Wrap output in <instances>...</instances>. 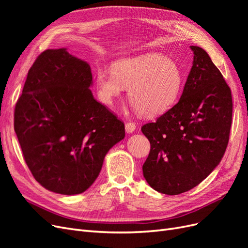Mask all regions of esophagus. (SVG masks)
Returning a JSON list of instances; mask_svg holds the SVG:
<instances>
[{
	"mask_svg": "<svg viewBox=\"0 0 248 248\" xmlns=\"http://www.w3.org/2000/svg\"><path fill=\"white\" fill-rule=\"evenodd\" d=\"M137 126L133 122H127L125 124V130L127 133H132L134 130H136Z\"/></svg>",
	"mask_w": 248,
	"mask_h": 248,
	"instance_id": "esophagus-1",
	"label": "esophagus"
}]
</instances>
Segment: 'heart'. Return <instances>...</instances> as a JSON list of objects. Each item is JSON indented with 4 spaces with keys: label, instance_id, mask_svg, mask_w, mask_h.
Returning <instances> with one entry per match:
<instances>
[{
    "label": "heart",
    "instance_id": "obj_1",
    "mask_svg": "<svg viewBox=\"0 0 248 248\" xmlns=\"http://www.w3.org/2000/svg\"><path fill=\"white\" fill-rule=\"evenodd\" d=\"M95 80L100 100L111 106L128 88L132 107L145 117H156L169 110L179 98L183 74L169 58L148 54L121 59L112 70L98 68Z\"/></svg>",
    "mask_w": 248,
    "mask_h": 248
}]
</instances>
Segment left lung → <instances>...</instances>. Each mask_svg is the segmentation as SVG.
<instances>
[{"label":"left lung","mask_w":248,"mask_h":248,"mask_svg":"<svg viewBox=\"0 0 248 248\" xmlns=\"http://www.w3.org/2000/svg\"><path fill=\"white\" fill-rule=\"evenodd\" d=\"M193 62L181 98L141 131L151 144L142 174L156 191L176 196L192 189L218 166L232 125L231 89L202 48L190 46Z\"/></svg>","instance_id":"8db88e82"}]
</instances>
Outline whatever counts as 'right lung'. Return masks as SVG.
<instances>
[{
	"mask_svg": "<svg viewBox=\"0 0 248 248\" xmlns=\"http://www.w3.org/2000/svg\"><path fill=\"white\" fill-rule=\"evenodd\" d=\"M90 65L66 48L47 49L28 72L14 109V130L36 181L60 194L86 191L124 123L97 101Z\"/></svg>",
	"mask_w": 248,
	"mask_h": 248,
	"instance_id": "add662e5",
	"label": "right lung"
}]
</instances>
